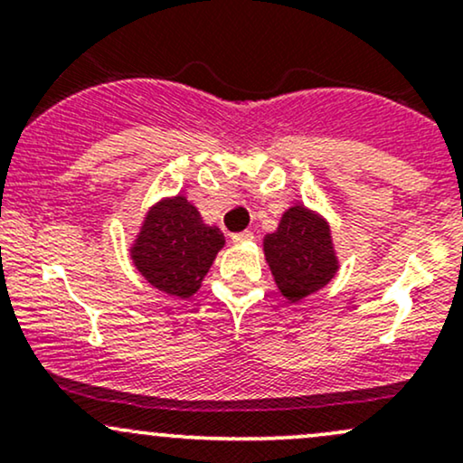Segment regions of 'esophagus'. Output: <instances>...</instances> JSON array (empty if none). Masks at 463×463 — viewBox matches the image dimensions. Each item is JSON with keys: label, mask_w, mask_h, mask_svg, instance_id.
Segmentation results:
<instances>
[{"label": "esophagus", "mask_w": 463, "mask_h": 463, "mask_svg": "<svg viewBox=\"0 0 463 463\" xmlns=\"http://www.w3.org/2000/svg\"><path fill=\"white\" fill-rule=\"evenodd\" d=\"M254 235L250 231H241V232H235V235H232V241L235 243H246V241H250V239H252Z\"/></svg>", "instance_id": "obj_1"}]
</instances>
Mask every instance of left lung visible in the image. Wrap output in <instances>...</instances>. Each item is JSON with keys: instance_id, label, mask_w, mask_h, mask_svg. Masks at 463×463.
Segmentation results:
<instances>
[{"instance_id": "1", "label": "left lung", "mask_w": 463, "mask_h": 463, "mask_svg": "<svg viewBox=\"0 0 463 463\" xmlns=\"http://www.w3.org/2000/svg\"><path fill=\"white\" fill-rule=\"evenodd\" d=\"M263 250L276 285L289 302L322 289L337 272L331 228L302 204L285 211L276 232L263 239Z\"/></svg>"}]
</instances>
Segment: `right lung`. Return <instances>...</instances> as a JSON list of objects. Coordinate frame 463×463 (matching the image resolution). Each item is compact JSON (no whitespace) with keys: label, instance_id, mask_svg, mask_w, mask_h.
Wrapping results in <instances>:
<instances>
[{"label":"right lung","instance_id":"add662e5","mask_svg":"<svg viewBox=\"0 0 463 463\" xmlns=\"http://www.w3.org/2000/svg\"><path fill=\"white\" fill-rule=\"evenodd\" d=\"M222 248L220 228L206 226L198 209L176 195L152 206L130 254L147 283L169 296L191 298Z\"/></svg>","mask_w":463,"mask_h":463}]
</instances>
